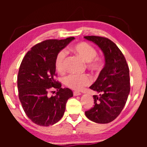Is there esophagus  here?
Listing matches in <instances>:
<instances>
[{"mask_svg": "<svg viewBox=\"0 0 147 147\" xmlns=\"http://www.w3.org/2000/svg\"><path fill=\"white\" fill-rule=\"evenodd\" d=\"M74 96H80V95H81V93H80V92H74Z\"/></svg>", "mask_w": 147, "mask_h": 147, "instance_id": "1", "label": "esophagus"}]
</instances>
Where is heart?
I'll list each match as a JSON object with an SVG mask.
<instances>
[{"mask_svg":"<svg viewBox=\"0 0 147 147\" xmlns=\"http://www.w3.org/2000/svg\"><path fill=\"white\" fill-rule=\"evenodd\" d=\"M74 50L88 63V67L94 71L100 69L102 61L96 57L97 51L93 46L86 42H81L74 46ZM67 51L62 49L56 55L55 67L57 71L63 72L65 70V64ZM92 80L88 74H69L64 78V83L67 87L75 90H81L91 84Z\"/></svg>","mask_w":147,"mask_h":147,"instance_id":"1","label":"heart"}]
</instances>
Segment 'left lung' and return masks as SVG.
<instances>
[{
	"instance_id": "8db88e82",
	"label": "left lung",
	"mask_w": 147,
	"mask_h": 147,
	"mask_svg": "<svg viewBox=\"0 0 147 147\" xmlns=\"http://www.w3.org/2000/svg\"><path fill=\"white\" fill-rule=\"evenodd\" d=\"M84 38L96 44L105 57L104 68L90 87L98 95L93 96L94 107L85 114L96 123H109L117 118L127 100L130 90L129 68L122 51L111 40L98 36Z\"/></svg>"
}]
</instances>
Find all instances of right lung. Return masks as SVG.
I'll return each instance as SVG.
<instances>
[{
  "label": "right lung",
  "mask_w": 147,
  "mask_h": 147,
  "mask_svg": "<svg viewBox=\"0 0 147 147\" xmlns=\"http://www.w3.org/2000/svg\"><path fill=\"white\" fill-rule=\"evenodd\" d=\"M74 39H48L36 44L21 62L17 78L19 98L26 115L37 125L48 126L59 121L67 100L73 96L71 90L62 88L55 80V59ZM51 88L58 92L49 97L48 93Z\"/></svg>",
  "instance_id": "obj_1"
}]
</instances>
